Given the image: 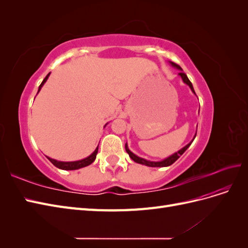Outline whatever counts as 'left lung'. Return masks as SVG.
<instances>
[{
	"instance_id": "1",
	"label": "left lung",
	"mask_w": 248,
	"mask_h": 248,
	"mask_svg": "<svg viewBox=\"0 0 248 248\" xmlns=\"http://www.w3.org/2000/svg\"><path fill=\"white\" fill-rule=\"evenodd\" d=\"M170 64L172 67H175V68H177V69H179V70H180V72H179L178 74H179L180 77H181V78H182V80H183L184 84H186L187 86H188V87L190 88V90H191L193 94H196V92H194L193 86H192V84H191V81L188 79V78H187L186 74L182 71V68H181V67H180L179 65H177V64H176V63H174V62H170ZM196 136H197V133L194 134V137H193V139L191 140V141H190V142H188V144H187L185 147H183L182 149H180L178 152H176V153H174V154H171L170 156L167 157V158H164L163 160H160V161H150V160H147V159L141 158V157H139L138 155H136V154L132 153V152L130 151L129 148H128V145H127V142L125 144V150H126V152L128 153V155H129L130 158H131L133 161H136L137 163L144 164V166L151 167V168H163V167H169V166H170V164L174 163V162L179 158V157L181 156V155L186 151V150L189 148V146L191 145V142L193 141V140H194V138H196Z\"/></svg>"
}]
</instances>
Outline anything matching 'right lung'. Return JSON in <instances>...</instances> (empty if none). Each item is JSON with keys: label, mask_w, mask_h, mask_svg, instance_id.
<instances>
[{"label": "right lung", "mask_w": 248, "mask_h": 248, "mask_svg": "<svg viewBox=\"0 0 248 248\" xmlns=\"http://www.w3.org/2000/svg\"><path fill=\"white\" fill-rule=\"evenodd\" d=\"M50 72L47 74V76L46 77V78H44L41 82V85L39 86L38 88V92H37V94L39 93V91L41 90V88L43 87V85L46 84V81L47 80L48 77H49ZM108 125V123L104 125V127H106ZM97 153H98V147H97L95 149V151L91 154L89 155L88 157H86V158L84 159H80V160H77V161H59V160H56V159H52L50 158V157L46 156L47 159L54 164L55 167H57L58 169H61V170H78V169H81V168H85V167H88L91 164L95 159H96V155Z\"/></svg>", "instance_id": "add662e5"}]
</instances>
